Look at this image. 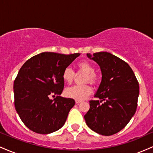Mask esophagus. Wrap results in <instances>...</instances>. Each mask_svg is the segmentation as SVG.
I'll use <instances>...</instances> for the list:
<instances>
[{"mask_svg": "<svg viewBox=\"0 0 153 153\" xmlns=\"http://www.w3.org/2000/svg\"><path fill=\"white\" fill-rule=\"evenodd\" d=\"M81 103V101H75V103H76V104H79V103Z\"/></svg>", "mask_w": 153, "mask_h": 153, "instance_id": "obj_1", "label": "esophagus"}]
</instances>
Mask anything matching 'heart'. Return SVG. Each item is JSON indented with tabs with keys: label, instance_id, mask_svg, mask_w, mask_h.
Masks as SVG:
<instances>
[{
	"label": "heart",
	"instance_id": "heart-1",
	"mask_svg": "<svg viewBox=\"0 0 153 153\" xmlns=\"http://www.w3.org/2000/svg\"><path fill=\"white\" fill-rule=\"evenodd\" d=\"M79 69L86 73L84 81L91 82V83H95L97 80V77L94 73L95 69L94 66L90 62L87 61H82L78 65ZM75 77V72L70 67H68L64 70L62 73V79L65 82L68 83H71ZM92 93V88L88 84H82V85H75L73 86L67 88L65 91L66 96L71 99H73L77 101H82L85 99L88 96Z\"/></svg>",
	"mask_w": 153,
	"mask_h": 153
}]
</instances>
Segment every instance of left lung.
I'll return each mask as SVG.
<instances>
[{"label":"left lung","instance_id":"obj_1","mask_svg":"<svg viewBox=\"0 0 153 153\" xmlns=\"http://www.w3.org/2000/svg\"><path fill=\"white\" fill-rule=\"evenodd\" d=\"M101 68V82L84 116L88 127L98 134L110 136L126 127L136 112L139 83L130 66L107 52L87 54ZM100 102L102 104H100Z\"/></svg>","mask_w":153,"mask_h":153}]
</instances>
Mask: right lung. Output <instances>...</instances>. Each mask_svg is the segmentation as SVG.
<instances>
[{
    "label": "right lung",
    "mask_w": 153,
    "mask_h": 153,
    "mask_svg": "<svg viewBox=\"0 0 153 153\" xmlns=\"http://www.w3.org/2000/svg\"><path fill=\"white\" fill-rule=\"evenodd\" d=\"M80 54L42 52L19 70L13 83L15 108L31 131L50 134L65 124L75 101L59 96L65 84L62 73ZM51 96L56 98L52 100Z\"/></svg>",
    "instance_id": "obj_1"
}]
</instances>
